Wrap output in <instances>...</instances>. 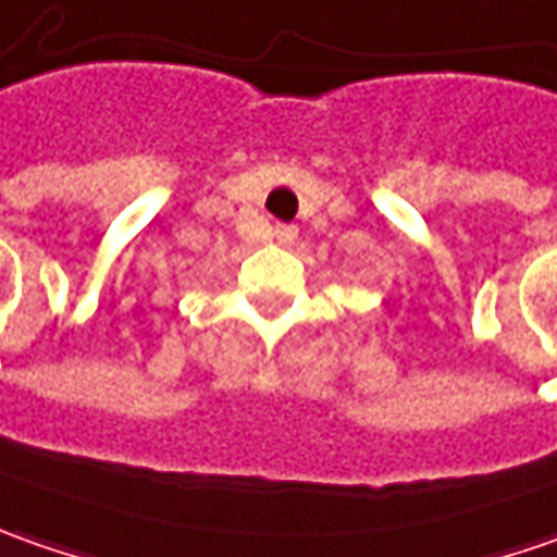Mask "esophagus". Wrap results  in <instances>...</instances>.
<instances>
[{"label": "esophagus", "mask_w": 557, "mask_h": 557, "mask_svg": "<svg viewBox=\"0 0 557 557\" xmlns=\"http://www.w3.org/2000/svg\"><path fill=\"white\" fill-rule=\"evenodd\" d=\"M275 235H278V242H290L297 235V228L294 225H275Z\"/></svg>", "instance_id": "obj_1"}]
</instances>
